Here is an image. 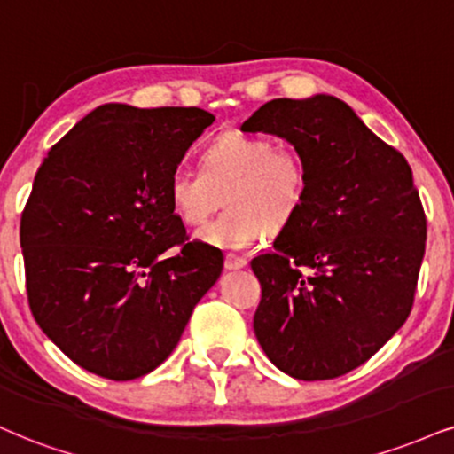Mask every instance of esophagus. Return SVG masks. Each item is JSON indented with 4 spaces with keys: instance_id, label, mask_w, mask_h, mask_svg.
Here are the masks:
<instances>
[{
    "instance_id": "1",
    "label": "esophagus",
    "mask_w": 454,
    "mask_h": 454,
    "mask_svg": "<svg viewBox=\"0 0 454 454\" xmlns=\"http://www.w3.org/2000/svg\"><path fill=\"white\" fill-rule=\"evenodd\" d=\"M223 266H226L228 270H241L247 266V260L241 258V255H234V254H228L226 260H223Z\"/></svg>"
}]
</instances>
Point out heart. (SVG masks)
Wrapping results in <instances>:
<instances>
[{
	"instance_id": "b5f03b06",
	"label": "heart",
	"mask_w": 454,
	"mask_h": 454,
	"mask_svg": "<svg viewBox=\"0 0 454 454\" xmlns=\"http://www.w3.org/2000/svg\"><path fill=\"white\" fill-rule=\"evenodd\" d=\"M307 167L296 152L270 139L226 133L207 147L200 171L177 168L167 185L168 205L185 226H203L226 192L228 209L196 234L215 249H247L289 226L307 199Z\"/></svg>"
}]
</instances>
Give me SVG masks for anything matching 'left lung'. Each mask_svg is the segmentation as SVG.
<instances>
[{"label": "left lung", "instance_id": "1", "mask_svg": "<svg viewBox=\"0 0 454 454\" xmlns=\"http://www.w3.org/2000/svg\"><path fill=\"white\" fill-rule=\"evenodd\" d=\"M241 130L286 139L309 177L275 251L251 260L255 338L294 379L351 372L411 315L427 237L411 167L332 95L272 99Z\"/></svg>", "mask_w": 454, "mask_h": 454}]
</instances>
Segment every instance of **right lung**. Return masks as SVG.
<instances>
[{
  "label": "right lung",
  "instance_id": "add662e5",
  "mask_svg": "<svg viewBox=\"0 0 454 454\" xmlns=\"http://www.w3.org/2000/svg\"><path fill=\"white\" fill-rule=\"evenodd\" d=\"M213 120L200 107L106 103L37 168L20 220L29 307L80 368L109 380L152 372L220 279V249L192 241L166 255L185 237L168 179Z\"/></svg>",
  "mask_w": 454,
  "mask_h": 454
}]
</instances>
